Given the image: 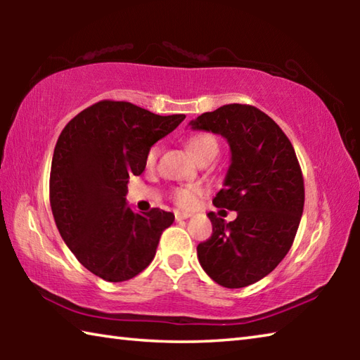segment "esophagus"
<instances>
[{"label": "esophagus", "mask_w": 360, "mask_h": 360, "mask_svg": "<svg viewBox=\"0 0 360 360\" xmlns=\"http://www.w3.org/2000/svg\"><path fill=\"white\" fill-rule=\"evenodd\" d=\"M191 216H192V212H187V211H176L174 212L176 221H184V219H188Z\"/></svg>", "instance_id": "obj_1"}]
</instances>
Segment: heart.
<instances>
[{
	"label": "heart",
	"instance_id": "heart-1",
	"mask_svg": "<svg viewBox=\"0 0 360 360\" xmlns=\"http://www.w3.org/2000/svg\"><path fill=\"white\" fill-rule=\"evenodd\" d=\"M188 149H191V152L195 157H198L206 150H217V141L214 136L208 135V133H200V135H195L191 138V141H188ZM157 155H158V148L154 146V148H150L148 158H146L148 165H154L157 160ZM202 193H203L202 186L187 184V186H181L178 188H174L173 200L176 205L181 206V208H191Z\"/></svg>",
	"mask_w": 360,
	"mask_h": 360
}]
</instances>
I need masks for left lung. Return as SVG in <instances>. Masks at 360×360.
Segmentation results:
<instances>
[{"label":"left lung","instance_id":"1","mask_svg":"<svg viewBox=\"0 0 360 360\" xmlns=\"http://www.w3.org/2000/svg\"><path fill=\"white\" fill-rule=\"evenodd\" d=\"M188 125L227 139L230 167L212 203L236 211L231 222L210 212L212 235L197 246L198 262L224 288H246L275 270L294 243L304 203L295 150L275 120L249 105L221 106Z\"/></svg>","mask_w":360,"mask_h":360}]
</instances>
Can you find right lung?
<instances>
[{"instance_id": "obj_1", "label": "right lung", "mask_w": 360, "mask_h": 360, "mask_svg": "<svg viewBox=\"0 0 360 360\" xmlns=\"http://www.w3.org/2000/svg\"><path fill=\"white\" fill-rule=\"evenodd\" d=\"M184 114L157 115L127 101H98L60 133L51 168V206L57 229L76 259L109 283L141 273L155 255L173 212L146 214L127 205L130 176H139L158 139Z\"/></svg>"}]
</instances>
